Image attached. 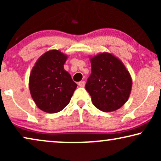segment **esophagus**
I'll return each instance as SVG.
<instances>
[{
	"label": "esophagus",
	"mask_w": 161,
	"mask_h": 161,
	"mask_svg": "<svg viewBox=\"0 0 161 161\" xmlns=\"http://www.w3.org/2000/svg\"><path fill=\"white\" fill-rule=\"evenodd\" d=\"M85 81H80V82L78 83V86H80V87H84L85 86Z\"/></svg>",
	"instance_id": "34e87169"
}]
</instances>
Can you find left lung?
I'll use <instances>...</instances> for the list:
<instances>
[{
  "label": "left lung",
  "mask_w": 161,
  "mask_h": 161,
  "mask_svg": "<svg viewBox=\"0 0 161 161\" xmlns=\"http://www.w3.org/2000/svg\"><path fill=\"white\" fill-rule=\"evenodd\" d=\"M92 74L86 89L94 106L104 112L120 108L128 100L132 78L124 64L109 53H100L90 58Z\"/></svg>",
  "instance_id": "obj_1"
}]
</instances>
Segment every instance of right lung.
Instances as JSON below:
<instances>
[{"label": "right lung", "instance_id": "add662e5", "mask_svg": "<svg viewBox=\"0 0 161 161\" xmlns=\"http://www.w3.org/2000/svg\"><path fill=\"white\" fill-rule=\"evenodd\" d=\"M67 56L51 50L39 57L29 77L30 93L35 104L49 114L61 111L69 104L77 85L64 69Z\"/></svg>", "mask_w": 161, "mask_h": 161}]
</instances>
